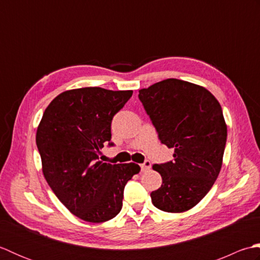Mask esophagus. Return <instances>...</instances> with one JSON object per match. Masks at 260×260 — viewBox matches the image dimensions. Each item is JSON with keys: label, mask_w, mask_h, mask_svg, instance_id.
I'll list each match as a JSON object with an SVG mask.
<instances>
[{"label": "esophagus", "mask_w": 260, "mask_h": 260, "mask_svg": "<svg viewBox=\"0 0 260 260\" xmlns=\"http://www.w3.org/2000/svg\"><path fill=\"white\" fill-rule=\"evenodd\" d=\"M151 167H152L151 162L148 161V159H146V161H145L144 163L141 164V170H142V172H145V171L150 170V169H151Z\"/></svg>", "instance_id": "esophagus-1"}]
</instances>
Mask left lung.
I'll return each mask as SVG.
<instances>
[{
  "instance_id": "8db88e82",
  "label": "left lung",
  "mask_w": 260,
  "mask_h": 260,
  "mask_svg": "<svg viewBox=\"0 0 260 260\" xmlns=\"http://www.w3.org/2000/svg\"><path fill=\"white\" fill-rule=\"evenodd\" d=\"M139 98L173 161L154 164L162 185L152 202L165 212H184L200 202L217 180L227 142L219 102L204 87L170 78L141 89Z\"/></svg>"
}]
</instances>
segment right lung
Listing matches in <instances>:
<instances>
[{
	"label": "right lung",
	"instance_id": "1",
	"mask_svg": "<svg viewBox=\"0 0 260 260\" xmlns=\"http://www.w3.org/2000/svg\"><path fill=\"white\" fill-rule=\"evenodd\" d=\"M132 95V90L101 87L63 91L49 104L38 126L43 175L63 206L85 221L99 223L116 217L126 183L141 170L135 163L99 161L104 144L114 145V115Z\"/></svg>",
	"mask_w": 260,
	"mask_h": 260
}]
</instances>
